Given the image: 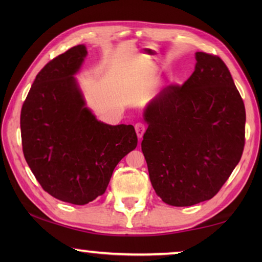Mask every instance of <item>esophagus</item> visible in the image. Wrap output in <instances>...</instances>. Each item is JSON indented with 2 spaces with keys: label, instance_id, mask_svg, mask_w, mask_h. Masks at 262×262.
<instances>
[{
  "label": "esophagus",
  "instance_id": "34e87169",
  "mask_svg": "<svg viewBox=\"0 0 262 262\" xmlns=\"http://www.w3.org/2000/svg\"><path fill=\"white\" fill-rule=\"evenodd\" d=\"M135 130H136L137 136H139V139L141 140L142 136H143V134H144V132H145V126L142 122H137L135 125Z\"/></svg>",
  "mask_w": 262,
  "mask_h": 262
}]
</instances>
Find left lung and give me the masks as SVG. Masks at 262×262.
<instances>
[{"label": "left lung", "instance_id": "left-lung-1", "mask_svg": "<svg viewBox=\"0 0 262 262\" xmlns=\"http://www.w3.org/2000/svg\"><path fill=\"white\" fill-rule=\"evenodd\" d=\"M194 73L171 84L144 111L141 143L155 192L188 207L210 200L237 166L245 145V106L221 57L195 53Z\"/></svg>", "mask_w": 262, "mask_h": 262}]
</instances>
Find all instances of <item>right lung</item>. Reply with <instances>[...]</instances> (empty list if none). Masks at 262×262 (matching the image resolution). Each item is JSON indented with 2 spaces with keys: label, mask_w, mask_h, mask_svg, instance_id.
<instances>
[{
  "label": "right lung",
  "mask_w": 262,
  "mask_h": 262,
  "mask_svg": "<svg viewBox=\"0 0 262 262\" xmlns=\"http://www.w3.org/2000/svg\"><path fill=\"white\" fill-rule=\"evenodd\" d=\"M88 52L74 46L35 76L20 112L26 163L42 189L83 206L105 193L118 163L137 145L132 125L111 126L85 106L74 75Z\"/></svg>",
  "instance_id": "add662e5"
}]
</instances>
